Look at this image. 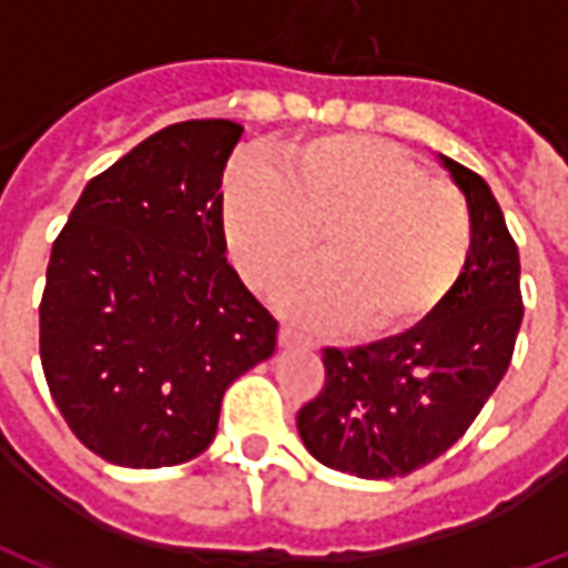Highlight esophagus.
Segmentation results:
<instances>
[{
    "instance_id": "34e87169",
    "label": "esophagus",
    "mask_w": 568,
    "mask_h": 568,
    "mask_svg": "<svg viewBox=\"0 0 568 568\" xmlns=\"http://www.w3.org/2000/svg\"><path fill=\"white\" fill-rule=\"evenodd\" d=\"M280 344L283 346H313V341H310V337H304L301 332H295V328L283 325V328H280Z\"/></svg>"
}]
</instances>
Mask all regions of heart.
I'll list each match as a JSON object with an SVG mask.
<instances>
[{"label": "heart", "mask_w": 568, "mask_h": 568, "mask_svg": "<svg viewBox=\"0 0 568 568\" xmlns=\"http://www.w3.org/2000/svg\"><path fill=\"white\" fill-rule=\"evenodd\" d=\"M222 224L236 271L258 292L307 264L320 236L322 267L285 288V310L322 328L346 322L371 341L438 313L475 248L463 194L374 136L295 142L276 166L236 161L224 175Z\"/></svg>", "instance_id": "heart-1"}]
</instances>
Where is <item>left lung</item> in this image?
Instances as JSON below:
<instances>
[{"instance_id":"8db88e82","label":"left lung","mask_w":568,"mask_h":568,"mask_svg":"<svg viewBox=\"0 0 568 568\" xmlns=\"http://www.w3.org/2000/svg\"><path fill=\"white\" fill-rule=\"evenodd\" d=\"M475 222L463 283L405 334L322 349L325 386L297 410L301 440L322 465L405 477L450 450L511 365L524 320L520 255L489 185L440 154Z\"/></svg>"}]
</instances>
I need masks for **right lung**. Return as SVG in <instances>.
<instances>
[{"label": "right lung", "instance_id": "obj_1", "mask_svg": "<svg viewBox=\"0 0 568 568\" xmlns=\"http://www.w3.org/2000/svg\"><path fill=\"white\" fill-rule=\"evenodd\" d=\"M243 128L182 121L93 175L48 261L39 353L72 435L124 468L194 459L276 320L227 264L224 163Z\"/></svg>", "mask_w": 568, "mask_h": 568}]
</instances>
